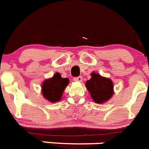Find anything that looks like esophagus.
Instances as JSON below:
<instances>
[{
	"mask_svg": "<svg viewBox=\"0 0 149 149\" xmlns=\"http://www.w3.org/2000/svg\"><path fill=\"white\" fill-rule=\"evenodd\" d=\"M74 81H76V82H81L82 81V77L79 76V77H74Z\"/></svg>",
	"mask_w": 149,
	"mask_h": 149,
	"instance_id": "34e87169",
	"label": "esophagus"
}]
</instances>
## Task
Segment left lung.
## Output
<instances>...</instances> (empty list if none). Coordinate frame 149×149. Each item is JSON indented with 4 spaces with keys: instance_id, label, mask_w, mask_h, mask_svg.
Segmentation results:
<instances>
[{
    "instance_id": "obj_1",
    "label": "left lung",
    "mask_w": 149,
    "mask_h": 149,
    "mask_svg": "<svg viewBox=\"0 0 149 149\" xmlns=\"http://www.w3.org/2000/svg\"><path fill=\"white\" fill-rule=\"evenodd\" d=\"M85 85L92 100L97 104H104L114 95L112 81L96 72L91 73V78L87 81Z\"/></svg>"
}]
</instances>
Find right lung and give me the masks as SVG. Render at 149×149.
<instances>
[{"label":"right lung","mask_w":149,"mask_h":149,"mask_svg":"<svg viewBox=\"0 0 149 149\" xmlns=\"http://www.w3.org/2000/svg\"><path fill=\"white\" fill-rule=\"evenodd\" d=\"M69 84L68 78H62L56 72L52 77L44 80L41 85V93L44 99L52 103L59 102L65 89Z\"/></svg>","instance_id":"right-lung-1"}]
</instances>
